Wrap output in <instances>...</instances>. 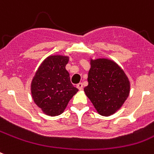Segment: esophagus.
Here are the masks:
<instances>
[{
    "label": "esophagus",
    "mask_w": 154,
    "mask_h": 154,
    "mask_svg": "<svg viewBox=\"0 0 154 154\" xmlns=\"http://www.w3.org/2000/svg\"><path fill=\"white\" fill-rule=\"evenodd\" d=\"M77 87L80 90H82V89H83V84H82V83H78L77 85Z\"/></svg>",
    "instance_id": "esophagus-1"
}]
</instances>
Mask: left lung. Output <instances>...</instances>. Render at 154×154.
Instances as JSON below:
<instances>
[{"mask_svg":"<svg viewBox=\"0 0 154 154\" xmlns=\"http://www.w3.org/2000/svg\"><path fill=\"white\" fill-rule=\"evenodd\" d=\"M87 80L88 85L84 91L101 116L116 113L129 95L130 82L127 75L109 59H90Z\"/></svg>","mask_w":154,"mask_h":154,"instance_id":"left-lung-1","label":"left lung"}]
</instances>
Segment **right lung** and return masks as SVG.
<instances>
[{
	"instance_id": "add662e5",
	"label": "right lung",
	"mask_w": 154,
	"mask_h": 154,
	"mask_svg": "<svg viewBox=\"0 0 154 154\" xmlns=\"http://www.w3.org/2000/svg\"><path fill=\"white\" fill-rule=\"evenodd\" d=\"M69 57L51 55L43 60L33 77L30 91L35 103L50 116L60 115L78 91L65 69Z\"/></svg>"
}]
</instances>
